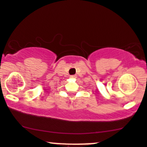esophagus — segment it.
<instances>
[{"label": "esophagus", "mask_w": 147, "mask_h": 147, "mask_svg": "<svg viewBox=\"0 0 147 147\" xmlns=\"http://www.w3.org/2000/svg\"><path fill=\"white\" fill-rule=\"evenodd\" d=\"M70 77H71V78L75 79V78H77V75H71L70 76Z\"/></svg>", "instance_id": "obj_1"}]
</instances>
